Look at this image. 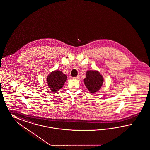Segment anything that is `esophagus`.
Listing matches in <instances>:
<instances>
[{"label":"esophagus","mask_w":150,"mask_h":150,"mask_svg":"<svg viewBox=\"0 0 150 150\" xmlns=\"http://www.w3.org/2000/svg\"><path fill=\"white\" fill-rule=\"evenodd\" d=\"M80 78V75H78L77 77H73L74 79H75V80H79Z\"/></svg>","instance_id":"obj_1"}]
</instances>
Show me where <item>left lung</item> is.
I'll return each mask as SVG.
<instances>
[{"label": "left lung", "instance_id": "8db88e82", "mask_svg": "<svg viewBox=\"0 0 150 150\" xmlns=\"http://www.w3.org/2000/svg\"><path fill=\"white\" fill-rule=\"evenodd\" d=\"M103 82V77L98 71L88 70L84 79L86 87L91 93H95L101 88Z\"/></svg>", "mask_w": 150, "mask_h": 150}]
</instances>
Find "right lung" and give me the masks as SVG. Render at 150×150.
<instances>
[{"label":"right lung","instance_id":"add662e5","mask_svg":"<svg viewBox=\"0 0 150 150\" xmlns=\"http://www.w3.org/2000/svg\"><path fill=\"white\" fill-rule=\"evenodd\" d=\"M67 79V75L63 73L61 71H53L47 78L48 87L52 92L56 93L62 88Z\"/></svg>","mask_w":150,"mask_h":150}]
</instances>
